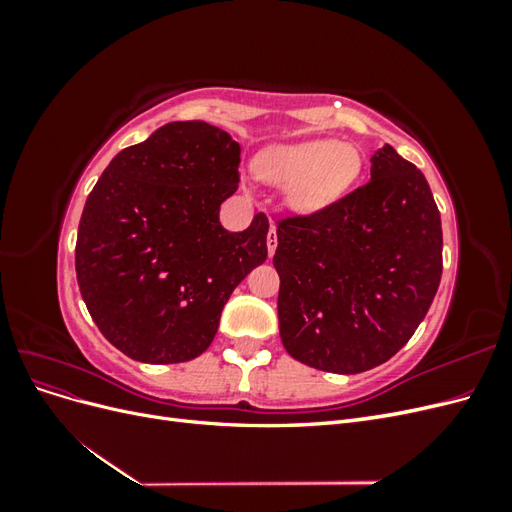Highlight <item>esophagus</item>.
<instances>
[{
	"mask_svg": "<svg viewBox=\"0 0 512 512\" xmlns=\"http://www.w3.org/2000/svg\"><path fill=\"white\" fill-rule=\"evenodd\" d=\"M275 247H277V232H275V226H271L269 235H267V250H269V256L275 254Z\"/></svg>",
	"mask_w": 512,
	"mask_h": 512,
	"instance_id": "obj_1",
	"label": "esophagus"
}]
</instances>
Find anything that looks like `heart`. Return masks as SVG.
Returning a JSON list of instances; mask_svg holds the SVG:
<instances>
[{"label":"heart","instance_id":"heart-1","mask_svg":"<svg viewBox=\"0 0 512 512\" xmlns=\"http://www.w3.org/2000/svg\"><path fill=\"white\" fill-rule=\"evenodd\" d=\"M361 168L359 151L333 138L269 147L256 158L258 177L277 188H288L290 209L303 215L320 213L344 198Z\"/></svg>","mask_w":512,"mask_h":512}]
</instances>
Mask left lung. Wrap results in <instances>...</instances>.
I'll list each match as a JSON object with an SVG mask.
<instances>
[{"label":"left lung","mask_w":512,"mask_h":512,"mask_svg":"<svg viewBox=\"0 0 512 512\" xmlns=\"http://www.w3.org/2000/svg\"><path fill=\"white\" fill-rule=\"evenodd\" d=\"M335 205L277 226L282 344L292 359L359 374L408 344L442 277V224L425 175L391 147Z\"/></svg>","instance_id":"obj_1"}]
</instances>
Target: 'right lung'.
I'll return each mask as SVG.
<instances>
[{
	"instance_id": "right-lung-1",
	"label": "right lung",
	"mask_w": 512,
	"mask_h": 512,
	"mask_svg": "<svg viewBox=\"0 0 512 512\" xmlns=\"http://www.w3.org/2000/svg\"><path fill=\"white\" fill-rule=\"evenodd\" d=\"M241 147L205 121H173L126 147L87 196L76 280L91 318L141 363L192 361L213 342L245 275L267 260L269 220L220 224Z\"/></svg>"
}]
</instances>
